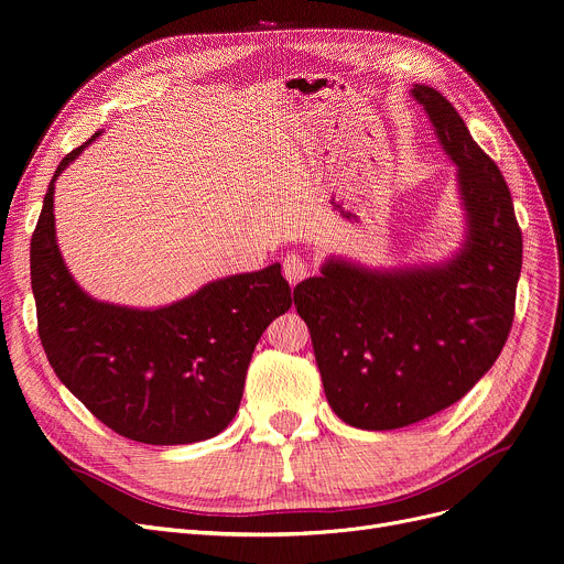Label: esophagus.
I'll return each instance as SVG.
<instances>
[{"label":"esophagus","instance_id":"obj_1","mask_svg":"<svg viewBox=\"0 0 564 564\" xmlns=\"http://www.w3.org/2000/svg\"><path fill=\"white\" fill-rule=\"evenodd\" d=\"M308 272H311V267H308V262L302 256H297V253H288L285 256V260H283V274H285L290 285H297L300 281H304L308 276Z\"/></svg>","mask_w":564,"mask_h":564}]
</instances>
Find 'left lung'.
<instances>
[{
    "label": "left lung",
    "instance_id": "8db88e82",
    "mask_svg": "<svg viewBox=\"0 0 564 564\" xmlns=\"http://www.w3.org/2000/svg\"><path fill=\"white\" fill-rule=\"evenodd\" d=\"M457 164L466 242L448 262L368 270L327 258L294 288L322 387L336 416L398 430L462 400L494 366L514 319L521 228L506 177L473 141L451 100L411 88Z\"/></svg>",
    "mask_w": 564,
    "mask_h": 564
}]
</instances>
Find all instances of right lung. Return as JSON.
<instances>
[{
    "mask_svg": "<svg viewBox=\"0 0 564 564\" xmlns=\"http://www.w3.org/2000/svg\"><path fill=\"white\" fill-rule=\"evenodd\" d=\"M96 137L56 166L32 235V290L47 361L116 434L151 446L213 438L240 409L262 332L292 306L290 285L274 262L160 308L88 297L56 245L54 181Z\"/></svg>",
    "mask_w": 564,
    "mask_h": 564,
    "instance_id": "1",
    "label": "right lung"
}]
</instances>
